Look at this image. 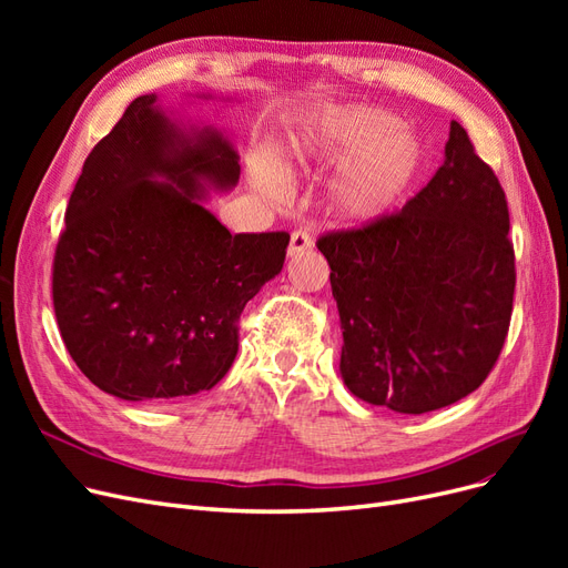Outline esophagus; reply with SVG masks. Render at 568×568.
Instances as JSON below:
<instances>
[{
    "label": "esophagus",
    "mask_w": 568,
    "mask_h": 568,
    "mask_svg": "<svg viewBox=\"0 0 568 568\" xmlns=\"http://www.w3.org/2000/svg\"><path fill=\"white\" fill-rule=\"evenodd\" d=\"M311 248H313V234L307 230H294L288 242V255H301Z\"/></svg>",
    "instance_id": "1"
}]
</instances>
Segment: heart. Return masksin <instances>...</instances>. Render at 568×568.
Wrapping results in <instances>:
<instances>
[{
  "mask_svg": "<svg viewBox=\"0 0 568 568\" xmlns=\"http://www.w3.org/2000/svg\"><path fill=\"white\" fill-rule=\"evenodd\" d=\"M282 153L303 165L348 161L334 182V199L353 217H372L390 209L422 168L417 136L390 113L372 106H334L317 113L288 136ZM253 182L272 199L284 196V180L267 161L253 168Z\"/></svg>",
  "mask_w": 568,
  "mask_h": 568,
  "instance_id": "heart-1",
  "label": "heart"
}]
</instances>
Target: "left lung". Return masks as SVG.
<instances>
[{
    "label": "left lung",
    "instance_id": "left-lung-1",
    "mask_svg": "<svg viewBox=\"0 0 568 568\" xmlns=\"http://www.w3.org/2000/svg\"><path fill=\"white\" fill-rule=\"evenodd\" d=\"M332 267L341 376L400 415L448 407L486 382L509 332L514 246L505 189L467 130L403 211L317 239Z\"/></svg>",
    "mask_w": 568,
    "mask_h": 568
}]
</instances>
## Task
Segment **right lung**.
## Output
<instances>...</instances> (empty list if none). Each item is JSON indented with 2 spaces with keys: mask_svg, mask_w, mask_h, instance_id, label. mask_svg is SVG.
I'll return each mask as SVG.
<instances>
[{
  "mask_svg": "<svg viewBox=\"0 0 568 568\" xmlns=\"http://www.w3.org/2000/svg\"><path fill=\"white\" fill-rule=\"evenodd\" d=\"M153 104L136 97L90 151L51 270L73 363L132 403L213 388L236 357L239 317L288 246V232L230 234L203 209L201 182L236 184V153L217 132L182 134Z\"/></svg>",
  "mask_w": 568,
  "mask_h": 568,
  "instance_id": "right-lung-1",
  "label": "right lung"
}]
</instances>
